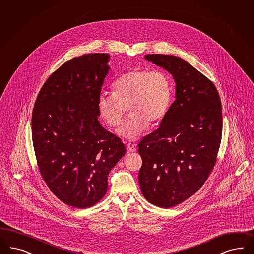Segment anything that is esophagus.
<instances>
[{
    "label": "esophagus",
    "instance_id": "34e87169",
    "mask_svg": "<svg viewBox=\"0 0 254 254\" xmlns=\"http://www.w3.org/2000/svg\"><path fill=\"white\" fill-rule=\"evenodd\" d=\"M127 149H128L129 151H131V152H134V151L136 150V145L130 142V143H128V145H127Z\"/></svg>",
    "mask_w": 254,
    "mask_h": 254
}]
</instances>
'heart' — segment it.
<instances>
[{
  "instance_id": "heart-1",
  "label": "heart",
  "mask_w": 254,
  "mask_h": 254,
  "mask_svg": "<svg viewBox=\"0 0 254 254\" xmlns=\"http://www.w3.org/2000/svg\"><path fill=\"white\" fill-rule=\"evenodd\" d=\"M114 92H102L98 108L111 127L123 122L127 106L131 111L118 132L128 139H135L146 131L150 123L161 121L169 110L172 86L163 70L135 68L117 79Z\"/></svg>"
}]
</instances>
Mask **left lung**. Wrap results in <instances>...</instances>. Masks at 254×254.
Listing matches in <instances>:
<instances>
[{
    "label": "left lung",
    "instance_id": "obj_1",
    "mask_svg": "<svg viewBox=\"0 0 254 254\" xmlns=\"http://www.w3.org/2000/svg\"><path fill=\"white\" fill-rule=\"evenodd\" d=\"M145 59L168 70L176 90L159 128L138 144V181L149 202L170 208L194 195L214 169L222 107L216 86L186 60L167 55H146Z\"/></svg>",
    "mask_w": 254,
    "mask_h": 254
}]
</instances>
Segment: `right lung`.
Here are the masks:
<instances>
[{
    "mask_svg": "<svg viewBox=\"0 0 254 254\" xmlns=\"http://www.w3.org/2000/svg\"><path fill=\"white\" fill-rule=\"evenodd\" d=\"M110 56L72 58L48 78L32 114V138L42 178L69 206H93L108 174L126 152L121 138L98 120V99Z\"/></svg>",
    "mask_w": 254,
    "mask_h": 254,
    "instance_id": "obj_1",
    "label": "right lung"
}]
</instances>
